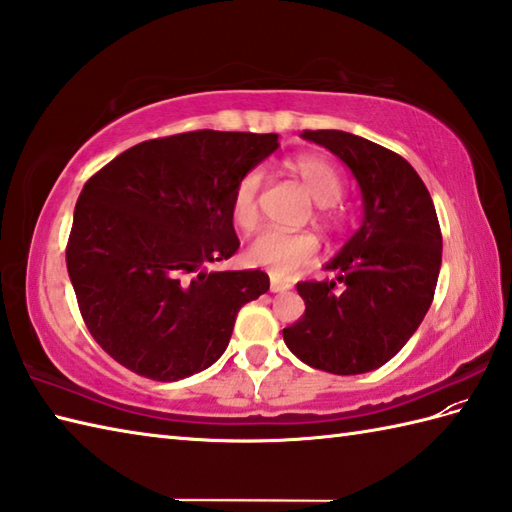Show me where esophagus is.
Returning a JSON list of instances; mask_svg holds the SVG:
<instances>
[{
	"label": "esophagus",
	"mask_w": 512,
	"mask_h": 512,
	"mask_svg": "<svg viewBox=\"0 0 512 512\" xmlns=\"http://www.w3.org/2000/svg\"><path fill=\"white\" fill-rule=\"evenodd\" d=\"M292 286L288 281H281L277 277H270V292H288Z\"/></svg>",
	"instance_id": "obj_1"
}]
</instances>
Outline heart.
Instances as JSON below:
<instances>
[{
  "mask_svg": "<svg viewBox=\"0 0 512 512\" xmlns=\"http://www.w3.org/2000/svg\"><path fill=\"white\" fill-rule=\"evenodd\" d=\"M290 171L303 182V187L319 204L325 222H336L332 204L343 195V176L334 162L323 156H299L290 162ZM259 189H262V171L250 169L237 180L231 195V220L239 231L250 233L259 222ZM321 250L319 237L308 231L286 233L270 231L259 233L248 246L250 264L264 266L277 279H288L297 270L317 262Z\"/></svg>",
  "mask_w": 512,
  "mask_h": 512,
  "instance_id": "b5f03b06",
  "label": "heart"
}]
</instances>
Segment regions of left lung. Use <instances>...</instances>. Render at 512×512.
<instances>
[{"instance_id":"obj_1","label":"left lung","mask_w":512,"mask_h":512,"mask_svg":"<svg viewBox=\"0 0 512 512\" xmlns=\"http://www.w3.org/2000/svg\"><path fill=\"white\" fill-rule=\"evenodd\" d=\"M352 169L363 224L325 266L334 281H301L303 317L284 330L288 350L323 372L365 374L394 358L436 292L442 233L431 195L409 162L339 129L301 134Z\"/></svg>"}]
</instances>
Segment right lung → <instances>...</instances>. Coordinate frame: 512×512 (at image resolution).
<instances>
[{
    "mask_svg": "<svg viewBox=\"0 0 512 512\" xmlns=\"http://www.w3.org/2000/svg\"><path fill=\"white\" fill-rule=\"evenodd\" d=\"M279 147L277 134L198 129L145 140L96 171L65 248L81 317L116 363L160 383L213 365L262 270L211 273L239 248L237 180Z\"/></svg>",
    "mask_w": 512,
    "mask_h": 512,
    "instance_id": "obj_1",
    "label": "right lung"
}]
</instances>
